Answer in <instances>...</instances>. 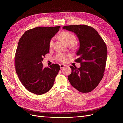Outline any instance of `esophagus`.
Here are the masks:
<instances>
[{
    "label": "esophagus",
    "mask_w": 123,
    "mask_h": 123,
    "mask_svg": "<svg viewBox=\"0 0 123 123\" xmlns=\"http://www.w3.org/2000/svg\"><path fill=\"white\" fill-rule=\"evenodd\" d=\"M60 68L62 69L63 68H64L65 66H66V65L63 64H60Z\"/></svg>",
    "instance_id": "1"
}]
</instances>
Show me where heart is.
Segmentation results:
<instances>
[{
  "instance_id": "1",
  "label": "heart",
  "mask_w": 123,
  "mask_h": 123,
  "mask_svg": "<svg viewBox=\"0 0 123 123\" xmlns=\"http://www.w3.org/2000/svg\"><path fill=\"white\" fill-rule=\"evenodd\" d=\"M60 37L63 40L66 44H71L74 43L76 41V37L75 35L70 33L68 31H63L60 34ZM54 37L51 38L49 41V47H51L54 45ZM68 55L66 54H58L55 57L57 60L61 62H65L66 60V57Z\"/></svg>"
}]
</instances>
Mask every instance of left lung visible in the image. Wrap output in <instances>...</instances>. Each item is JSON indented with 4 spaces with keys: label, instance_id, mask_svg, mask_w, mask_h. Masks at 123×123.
<instances>
[{
    "label": "left lung",
    "instance_id": "obj_1",
    "mask_svg": "<svg viewBox=\"0 0 123 123\" xmlns=\"http://www.w3.org/2000/svg\"><path fill=\"white\" fill-rule=\"evenodd\" d=\"M63 28L74 32L79 41L75 60L81 66H70L68 79L72 86L81 93H89L98 85L104 76L107 48L103 38L93 27L86 25L66 26Z\"/></svg>",
    "mask_w": 123,
    "mask_h": 123
}]
</instances>
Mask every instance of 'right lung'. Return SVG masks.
I'll return each instance as SVG.
<instances>
[{"mask_svg": "<svg viewBox=\"0 0 123 123\" xmlns=\"http://www.w3.org/2000/svg\"><path fill=\"white\" fill-rule=\"evenodd\" d=\"M60 28H34L26 31L18 42L15 55L16 72L24 86L34 94L42 95L49 91L60 68L55 64L44 68L42 63L49 51L50 40Z\"/></svg>", "mask_w": 123, "mask_h": 123, "instance_id": "add662e5", "label": "right lung"}]
</instances>
